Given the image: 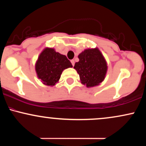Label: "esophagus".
Returning a JSON list of instances; mask_svg holds the SVG:
<instances>
[{"label":"esophagus","mask_w":146,"mask_h":146,"mask_svg":"<svg viewBox=\"0 0 146 146\" xmlns=\"http://www.w3.org/2000/svg\"><path fill=\"white\" fill-rule=\"evenodd\" d=\"M71 64H72V65H73V66H74V64H75V60H71Z\"/></svg>","instance_id":"esophagus-1"}]
</instances>
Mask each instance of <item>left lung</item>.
Returning a JSON list of instances; mask_svg holds the SVG:
<instances>
[{"mask_svg":"<svg viewBox=\"0 0 146 146\" xmlns=\"http://www.w3.org/2000/svg\"><path fill=\"white\" fill-rule=\"evenodd\" d=\"M74 68L80 75L81 83L94 87L104 80L108 70L106 60L98 48H86L78 56Z\"/></svg>","mask_w":146,"mask_h":146,"instance_id":"obj_1","label":"left lung"}]
</instances>
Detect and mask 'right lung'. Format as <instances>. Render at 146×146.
I'll return each mask as SVG.
<instances>
[{
	"label": "right lung",
	"instance_id": "right-lung-1",
	"mask_svg": "<svg viewBox=\"0 0 146 146\" xmlns=\"http://www.w3.org/2000/svg\"><path fill=\"white\" fill-rule=\"evenodd\" d=\"M73 67L64 55L56 52L55 48L46 47L38 56L35 69L38 78L46 86H53L59 82L64 69Z\"/></svg>",
	"mask_w": 146,
	"mask_h": 146
}]
</instances>
